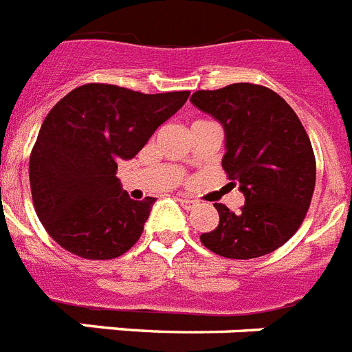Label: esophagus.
<instances>
[{"instance_id": "1", "label": "esophagus", "mask_w": 352, "mask_h": 352, "mask_svg": "<svg viewBox=\"0 0 352 352\" xmlns=\"http://www.w3.org/2000/svg\"><path fill=\"white\" fill-rule=\"evenodd\" d=\"M179 205L184 207V209H194L196 205H198V201L196 199H190V198H178Z\"/></svg>"}]
</instances>
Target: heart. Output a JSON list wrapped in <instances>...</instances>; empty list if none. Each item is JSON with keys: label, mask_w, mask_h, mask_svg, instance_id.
Instances as JSON below:
<instances>
[{"label": "heart", "mask_w": 352, "mask_h": 352, "mask_svg": "<svg viewBox=\"0 0 352 352\" xmlns=\"http://www.w3.org/2000/svg\"><path fill=\"white\" fill-rule=\"evenodd\" d=\"M198 122H205V120H198ZM194 123H196V122H194Z\"/></svg>", "instance_id": "b5f03b06"}]
</instances>
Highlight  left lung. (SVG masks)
<instances>
[{
  "label": "left lung",
  "mask_w": 352,
  "mask_h": 352,
  "mask_svg": "<svg viewBox=\"0 0 352 352\" xmlns=\"http://www.w3.org/2000/svg\"><path fill=\"white\" fill-rule=\"evenodd\" d=\"M190 101L223 125L221 167L245 196L240 212L214 204L220 223L199 240L232 260L276 251L303 223L316 184L313 145L300 118L282 96L256 83L196 91Z\"/></svg>",
  "instance_id": "1"
}]
</instances>
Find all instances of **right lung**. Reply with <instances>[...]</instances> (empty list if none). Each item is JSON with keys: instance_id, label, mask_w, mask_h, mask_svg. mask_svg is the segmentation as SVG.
<instances>
[{"instance_id": "add662e5", "label": "right lung", "mask_w": 352, "mask_h": 352, "mask_svg": "<svg viewBox=\"0 0 352 352\" xmlns=\"http://www.w3.org/2000/svg\"><path fill=\"white\" fill-rule=\"evenodd\" d=\"M189 94L87 83L50 109L29 178L36 214L58 245L85 260H112L140 240L156 199L129 198L118 163L134 158Z\"/></svg>"}]
</instances>
